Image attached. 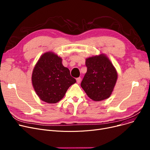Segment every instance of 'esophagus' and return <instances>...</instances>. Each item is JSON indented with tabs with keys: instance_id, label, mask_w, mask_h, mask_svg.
<instances>
[{
	"instance_id": "34e87169",
	"label": "esophagus",
	"mask_w": 150,
	"mask_h": 150,
	"mask_svg": "<svg viewBox=\"0 0 150 150\" xmlns=\"http://www.w3.org/2000/svg\"><path fill=\"white\" fill-rule=\"evenodd\" d=\"M76 81L77 83H80L81 82V77H78L76 79Z\"/></svg>"
}]
</instances>
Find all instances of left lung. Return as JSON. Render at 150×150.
<instances>
[{"label": "left lung", "instance_id": "left-lung-1", "mask_svg": "<svg viewBox=\"0 0 150 150\" xmlns=\"http://www.w3.org/2000/svg\"><path fill=\"white\" fill-rule=\"evenodd\" d=\"M87 71L81 82V87L94 101L109 98L117 79V73L111 60L105 54L86 59Z\"/></svg>", "mask_w": 150, "mask_h": 150}]
</instances>
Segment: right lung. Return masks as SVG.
I'll return each instance as SVG.
<instances>
[{
    "label": "right lung",
    "mask_w": 150,
    "mask_h": 150,
    "mask_svg": "<svg viewBox=\"0 0 150 150\" xmlns=\"http://www.w3.org/2000/svg\"><path fill=\"white\" fill-rule=\"evenodd\" d=\"M31 81L39 99L48 103H56L62 99L68 88L76 82L62 59L48 51L39 59L33 70Z\"/></svg>",
    "instance_id": "obj_1"
}]
</instances>
